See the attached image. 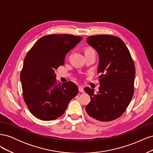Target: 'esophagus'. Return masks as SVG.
I'll list each match as a JSON object with an SVG mask.
<instances>
[{"label": "esophagus", "mask_w": 153, "mask_h": 153, "mask_svg": "<svg viewBox=\"0 0 153 153\" xmlns=\"http://www.w3.org/2000/svg\"><path fill=\"white\" fill-rule=\"evenodd\" d=\"M78 91L80 92H84V87L83 86H79L78 87Z\"/></svg>", "instance_id": "1"}]
</instances>
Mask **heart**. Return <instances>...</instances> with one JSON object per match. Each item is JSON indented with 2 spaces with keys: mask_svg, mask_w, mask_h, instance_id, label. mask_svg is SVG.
<instances>
[{
  "mask_svg": "<svg viewBox=\"0 0 153 153\" xmlns=\"http://www.w3.org/2000/svg\"><path fill=\"white\" fill-rule=\"evenodd\" d=\"M88 50H90V49H88Z\"/></svg>",
  "mask_w": 153,
  "mask_h": 153,
  "instance_id": "1",
  "label": "heart"
}]
</instances>
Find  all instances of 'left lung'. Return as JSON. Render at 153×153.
<instances>
[{
  "mask_svg": "<svg viewBox=\"0 0 153 153\" xmlns=\"http://www.w3.org/2000/svg\"><path fill=\"white\" fill-rule=\"evenodd\" d=\"M87 43L99 55V92L87 87L91 97L85 110L94 121L108 122L126 111L134 94L135 67L129 50L119 38L112 35L91 36Z\"/></svg>",
  "mask_w": 153,
  "mask_h": 153,
  "instance_id": "1",
  "label": "left lung"
}]
</instances>
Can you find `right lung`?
<instances>
[{
    "instance_id": "1",
    "label": "right lung",
    "mask_w": 153,
    "mask_h": 153,
    "mask_svg": "<svg viewBox=\"0 0 153 153\" xmlns=\"http://www.w3.org/2000/svg\"><path fill=\"white\" fill-rule=\"evenodd\" d=\"M82 37L50 34L39 39L27 53L20 73L23 97L30 113L40 120L61 117L78 92L73 82L57 84L55 70Z\"/></svg>"
}]
</instances>
